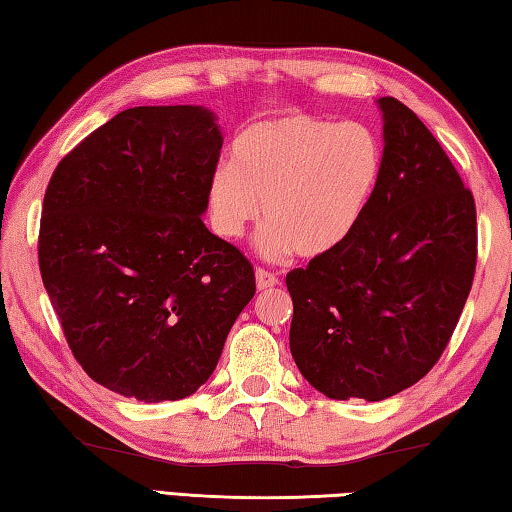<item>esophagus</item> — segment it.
<instances>
[{
	"label": "esophagus",
	"mask_w": 512,
	"mask_h": 512,
	"mask_svg": "<svg viewBox=\"0 0 512 512\" xmlns=\"http://www.w3.org/2000/svg\"><path fill=\"white\" fill-rule=\"evenodd\" d=\"M255 280H257V289L259 291H268V289H273L275 284H277V277L271 271H266V268H257Z\"/></svg>",
	"instance_id": "1"
}]
</instances>
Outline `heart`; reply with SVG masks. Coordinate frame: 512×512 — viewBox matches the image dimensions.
<instances>
[{"label":"heart","mask_w":512,"mask_h":512,"mask_svg":"<svg viewBox=\"0 0 512 512\" xmlns=\"http://www.w3.org/2000/svg\"><path fill=\"white\" fill-rule=\"evenodd\" d=\"M381 173V144L361 121L287 115L257 121L210 180L216 232L239 239L262 212L259 250L282 259L332 253L357 228Z\"/></svg>","instance_id":"1"}]
</instances>
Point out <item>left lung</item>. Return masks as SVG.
<instances>
[{
  "mask_svg": "<svg viewBox=\"0 0 512 512\" xmlns=\"http://www.w3.org/2000/svg\"><path fill=\"white\" fill-rule=\"evenodd\" d=\"M377 103L384 155L366 212L339 248L287 275L293 361L332 400L379 402L427 375L476 268L472 192L411 108Z\"/></svg>",
  "mask_w": 512,
  "mask_h": 512,
  "instance_id": "8db88e82",
  "label": "left lung"
}]
</instances>
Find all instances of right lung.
Returning <instances> with one entry per match:
<instances>
[{
	"label": "right lung",
	"mask_w": 512,
	"mask_h": 512,
	"mask_svg": "<svg viewBox=\"0 0 512 512\" xmlns=\"http://www.w3.org/2000/svg\"><path fill=\"white\" fill-rule=\"evenodd\" d=\"M221 146L212 110L137 106L49 180L42 282L76 361L124 397L196 393L255 296L253 266L201 219Z\"/></svg>",
	"instance_id": "add662e5"
}]
</instances>
